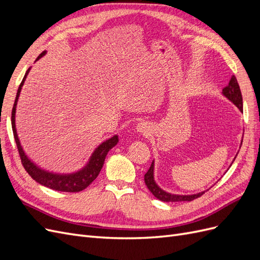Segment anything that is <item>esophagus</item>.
Listing matches in <instances>:
<instances>
[{"label": "esophagus", "instance_id": "esophagus-1", "mask_svg": "<svg viewBox=\"0 0 260 260\" xmlns=\"http://www.w3.org/2000/svg\"><path fill=\"white\" fill-rule=\"evenodd\" d=\"M137 132L141 133V135H148L149 132V125L147 124V122H144V121H141L137 124V128H136Z\"/></svg>", "mask_w": 260, "mask_h": 260}]
</instances>
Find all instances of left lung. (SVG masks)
Masks as SVG:
<instances>
[{
  "label": "left lung",
  "mask_w": 260,
  "mask_h": 260,
  "mask_svg": "<svg viewBox=\"0 0 260 260\" xmlns=\"http://www.w3.org/2000/svg\"><path fill=\"white\" fill-rule=\"evenodd\" d=\"M222 94L228 100H230L232 103L240 109L241 112H243L242 93H241L240 85L238 83L237 78H235L234 76L231 77L229 84H228L225 88H223ZM242 142H241V145H242ZM234 159H235V157H234ZM144 181H145V184H146L148 190L151 191V193L155 196L156 199H158L161 202H185V201L191 202L195 199L200 198V196H202L204 193L206 192V191H204V192L192 194V195H177V194H171V193L164 191L162 188H160L158 185H157V183L154 180V160L151 165V167H149L148 171L144 175Z\"/></svg>",
  "instance_id": "obj_1"
}]
</instances>
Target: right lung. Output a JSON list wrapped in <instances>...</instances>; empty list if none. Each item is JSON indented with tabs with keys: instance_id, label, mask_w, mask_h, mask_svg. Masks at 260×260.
<instances>
[{
	"instance_id": "right-lung-1",
	"label": "right lung",
	"mask_w": 260,
	"mask_h": 260,
	"mask_svg": "<svg viewBox=\"0 0 260 260\" xmlns=\"http://www.w3.org/2000/svg\"><path fill=\"white\" fill-rule=\"evenodd\" d=\"M45 54H46V51L42 52L40 55H39L36 60L40 59L42 56H44ZM30 69L31 68H29L26 72V75L23 77V79L19 85L17 94H16V99H15V103L13 106V111H12V128H13L14 138H15V141H16V145L18 148L22 166L30 175V177L34 180H36L38 183H40L46 187H50L52 190L60 191V192H80L84 190L86 186H89L93 181L96 179L102 167H103L107 153L118 143V136L116 135L111 139L104 141L103 143H101L95 148V151L92 153L90 159L88 162H86L85 166L80 170L73 172V174H55V172H51L45 169H42L41 167H39L38 165H36L29 158V157L26 155L25 151H23V148L20 144V141L18 139L16 123H15V114H16V106L19 99V94L23 83H25L26 78L30 72Z\"/></svg>"
}]
</instances>
